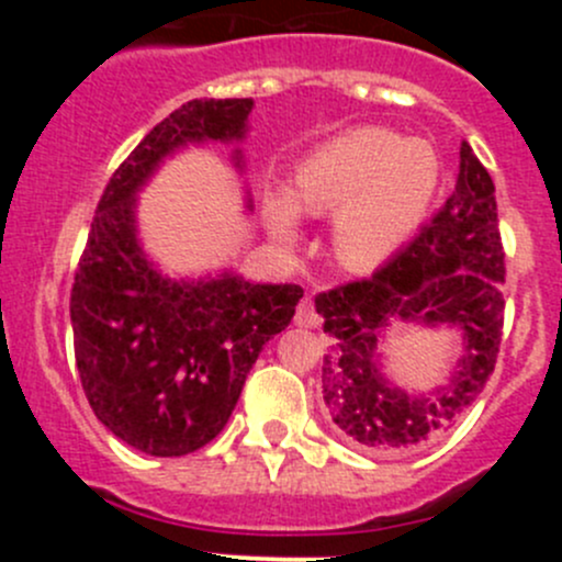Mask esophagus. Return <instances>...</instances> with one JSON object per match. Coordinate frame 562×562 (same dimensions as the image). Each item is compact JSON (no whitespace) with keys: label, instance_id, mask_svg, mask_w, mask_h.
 Wrapping results in <instances>:
<instances>
[{"label":"esophagus","instance_id":"obj_1","mask_svg":"<svg viewBox=\"0 0 562 562\" xmlns=\"http://www.w3.org/2000/svg\"><path fill=\"white\" fill-rule=\"evenodd\" d=\"M321 321H323V317H321V313H317L313 299H302V302H299V307H296V323H299V326L317 328V326H321Z\"/></svg>","mask_w":562,"mask_h":562}]
</instances>
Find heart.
I'll return each mask as SVG.
<instances>
[{
  "mask_svg": "<svg viewBox=\"0 0 562 562\" xmlns=\"http://www.w3.org/2000/svg\"><path fill=\"white\" fill-rule=\"evenodd\" d=\"M443 166L424 138L386 127H356L310 151L293 171V212L334 214V252L348 269L372 271L394 258L422 228ZM293 217L274 212V228L291 234Z\"/></svg>",
  "mask_w": 562,
  "mask_h": 562,
  "instance_id": "heart-1",
  "label": "heart"
}]
</instances>
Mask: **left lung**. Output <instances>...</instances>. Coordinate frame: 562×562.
<instances>
[{
	"instance_id": "left-lung-1",
	"label": "left lung",
	"mask_w": 562,
	"mask_h": 562,
	"mask_svg": "<svg viewBox=\"0 0 562 562\" xmlns=\"http://www.w3.org/2000/svg\"><path fill=\"white\" fill-rule=\"evenodd\" d=\"M449 201L372 277L315 296L323 331V402L345 440L367 454L402 457L432 443L454 424L495 370L503 334L506 252L497 228L492 176L468 144ZM394 319L454 322L465 356L456 381L432 401L407 397L382 378L376 339Z\"/></svg>"
}]
</instances>
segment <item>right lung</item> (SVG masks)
Segmentation results:
<instances>
[{
	"instance_id": "add662e5",
	"label": "right lung",
	"mask_w": 562,
	"mask_h": 562,
	"mask_svg": "<svg viewBox=\"0 0 562 562\" xmlns=\"http://www.w3.org/2000/svg\"><path fill=\"white\" fill-rule=\"evenodd\" d=\"M252 100H190L149 130L105 184L70 293L83 394L116 438L151 457L203 449L228 424L255 359L296 315L299 285L223 274L173 282L135 241V190L187 140L245 135Z\"/></svg>"
}]
</instances>
